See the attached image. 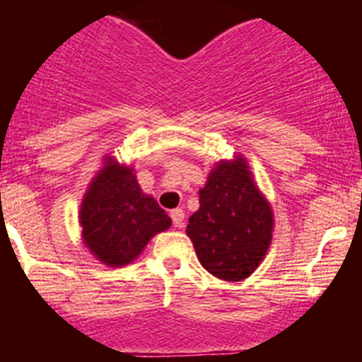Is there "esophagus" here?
<instances>
[{
	"label": "esophagus",
	"mask_w": 362,
	"mask_h": 362,
	"mask_svg": "<svg viewBox=\"0 0 362 362\" xmlns=\"http://www.w3.org/2000/svg\"><path fill=\"white\" fill-rule=\"evenodd\" d=\"M170 217H172V223H174V226H177V228H183L185 225V212L181 209H175L170 212Z\"/></svg>",
	"instance_id": "34e87169"
}]
</instances>
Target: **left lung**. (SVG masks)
I'll return each instance as SVG.
<instances>
[{
  "mask_svg": "<svg viewBox=\"0 0 362 362\" xmlns=\"http://www.w3.org/2000/svg\"><path fill=\"white\" fill-rule=\"evenodd\" d=\"M272 230V206L245 158L217 163L187 226L204 270L223 281L246 279L267 255Z\"/></svg>",
  "mask_w": 362,
  "mask_h": 362,
  "instance_id": "obj_1",
  "label": "left lung"
}]
</instances>
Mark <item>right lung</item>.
I'll use <instances>...</instances> for the list:
<instances>
[{
	"label": "right lung",
	"instance_id": "obj_1",
	"mask_svg": "<svg viewBox=\"0 0 362 362\" xmlns=\"http://www.w3.org/2000/svg\"><path fill=\"white\" fill-rule=\"evenodd\" d=\"M86 248L108 267H124L146 243L170 228L172 219L152 196H146L130 166L105 158L79 210Z\"/></svg>",
	"mask_w": 362,
	"mask_h": 362
}]
</instances>
